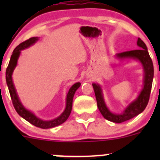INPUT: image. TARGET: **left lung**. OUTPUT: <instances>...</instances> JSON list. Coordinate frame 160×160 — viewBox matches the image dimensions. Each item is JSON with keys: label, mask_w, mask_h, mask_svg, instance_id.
<instances>
[{"label": "left lung", "mask_w": 160, "mask_h": 160, "mask_svg": "<svg viewBox=\"0 0 160 160\" xmlns=\"http://www.w3.org/2000/svg\"><path fill=\"white\" fill-rule=\"evenodd\" d=\"M137 45L138 46V49L123 52L116 55V57L119 58V59L132 58V59H137L142 63L143 70H144L142 90H141L138 98L135 101H132L129 105L127 106L123 112L121 114L111 112L104 102L101 86L99 84H96V83L92 84L93 90H94L97 104H98V108L100 112L101 113L104 118L110 122H114V123H122V122H126V121L130 120L132 118L137 116L145 110L148 102H149L152 85L153 75H154L152 61L148 52L146 44L140 38H138Z\"/></svg>", "instance_id": "obj_1"}]
</instances>
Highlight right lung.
Instances as JSON below:
<instances>
[{"label":"right lung","mask_w":160,"mask_h":160,"mask_svg":"<svg viewBox=\"0 0 160 160\" xmlns=\"http://www.w3.org/2000/svg\"><path fill=\"white\" fill-rule=\"evenodd\" d=\"M38 40V37H32L30 38L29 39L26 40V41L23 42L21 44H19L15 49L13 51L12 55L11 56L10 62H9L8 66L6 70V82H7L8 88L9 93H10L11 101H12L13 105H14V108L18 114L28 121L29 123L32 125H35V126L41 128H51L53 127L58 126V125H61L63 122H65L67 120V118L70 116L71 111H72V98H73L74 93H75L76 90L78 89L80 86V83H76L72 85V87L69 90L68 93L67 95V102H66V108L63 112L60 114L58 118L53 119L51 121H44L42 119L37 118L35 114L30 111L27 110L22 104L21 103L20 100H19L18 96L16 92L15 88L13 83L12 80V73L14 71V68L17 66L18 59L19 56H20L21 51L25 49H27L29 46L33 45L34 43L36 42Z\"/></svg>","instance_id":"right-lung-1"}]
</instances>
